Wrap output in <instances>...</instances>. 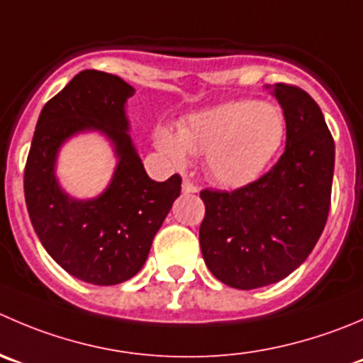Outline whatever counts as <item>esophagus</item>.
<instances>
[{
  "mask_svg": "<svg viewBox=\"0 0 363 363\" xmlns=\"http://www.w3.org/2000/svg\"><path fill=\"white\" fill-rule=\"evenodd\" d=\"M182 191H184V193H196V191H199V186H196L193 181H189V179H184V181H182Z\"/></svg>",
  "mask_w": 363,
  "mask_h": 363,
  "instance_id": "esophagus-1",
  "label": "esophagus"
}]
</instances>
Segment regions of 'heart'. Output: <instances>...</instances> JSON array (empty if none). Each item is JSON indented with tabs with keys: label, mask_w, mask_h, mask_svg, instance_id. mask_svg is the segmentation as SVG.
<instances>
[{
	"label": "heart",
	"mask_w": 363,
	"mask_h": 363,
	"mask_svg": "<svg viewBox=\"0 0 363 363\" xmlns=\"http://www.w3.org/2000/svg\"><path fill=\"white\" fill-rule=\"evenodd\" d=\"M286 140V117L275 104L232 101L199 111L179 124L177 135L156 131V145L174 163L186 150L206 156V172L218 184L238 188L255 181Z\"/></svg>",
	"instance_id": "b5f03b06"
}]
</instances>
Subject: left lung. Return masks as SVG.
<instances>
[{
	"label": "left lung",
	"instance_id": "8db88e82",
	"mask_svg": "<svg viewBox=\"0 0 363 363\" xmlns=\"http://www.w3.org/2000/svg\"><path fill=\"white\" fill-rule=\"evenodd\" d=\"M273 94L286 117V150L269 172L232 189L206 188L200 248L225 286L257 289L291 275L314 250L332 200L335 143L321 108L296 84Z\"/></svg>",
	"mask_w": 363,
	"mask_h": 363
}]
</instances>
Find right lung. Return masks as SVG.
Instances as JSON below:
<instances>
[{"instance_id": "add662e5", "label": "right lung", "mask_w": 363, "mask_h": 363, "mask_svg": "<svg viewBox=\"0 0 363 363\" xmlns=\"http://www.w3.org/2000/svg\"><path fill=\"white\" fill-rule=\"evenodd\" d=\"M135 88L113 74L81 70L45 103L24 167V199L45 252L76 279L94 286L122 284L142 269L174 200L181 175L156 182L147 175L131 138L124 104ZM99 128L121 157L111 188L99 199H69L52 168L70 134Z\"/></svg>"}]
</instances>
